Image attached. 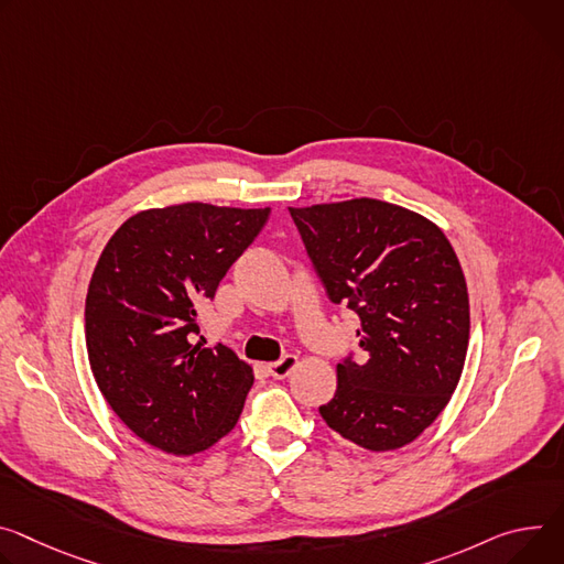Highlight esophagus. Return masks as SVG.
<instances>
[{
  "label": "esophagus",
  "instance_id": "esophagus-1",
  "mask_svg": "<svg viewBox=\"0 0 564 564\" xmlns=\"http://www.w3.org/2000/svg\"><path fill=\"white\" fill-rule=\"evenodd\" d=\"M296 355H283L279 362H272L268 369H270V376L272 378H276V380H283V378H288L290 373H292V369L296 367Z\"/></svg>",
  "mask_w": 564,
  "mask_h": 564
}]
</instances>
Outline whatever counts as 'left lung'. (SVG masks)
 Here are the masks:
<instances>
[{"instance_id": "8db88e82", "label": "left lung", "mask_w": 564, "mask_h": 564, "mask_svg": "<svg viewBox=\"0 0 564 564\" xmlns=\"http://www.w3.org/2000/svg\"><path fill=\"white\" fill-rule=\"evenodd\" d=\"M290 216L328 299L362 324L360 355L337 365L322 419L371 452L412 443L443 412L468 352V288L449 240L423 216L371 197Z\"/></svg>"}]
</instances>
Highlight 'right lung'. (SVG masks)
I'll list each match as a JSON object with an SVG mask.
<instances>
[{
  "instance_id": "add662e5",
  "label": "right lung",
  "mask_w": 564,
  "mask_h": 564,
  "mask_svg": "<svg viewBox=\"0 0 564 564\" xmlns=\"http://www.w3.org/2000/svg\"><path fill=\"white\" fill-rule=\"evenodd\" d=\"M270 209L177 204L126 220L106 245L85 301L94 380L148 445L188 456L234 430L253 384L223 344L199 348L197 308L256 240Z\"/></svg>"
}]
</instances>
